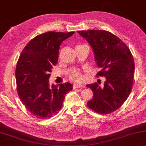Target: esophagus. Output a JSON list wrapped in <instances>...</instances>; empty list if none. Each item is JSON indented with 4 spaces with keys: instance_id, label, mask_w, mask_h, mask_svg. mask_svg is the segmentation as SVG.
<instances>
[{
    "instance_id": "34e87169",
    "label": "esophagus",
    "mask_w": 146,
    "mask_h": 146,
    "mask_svg": "<svg viewBox=\"0 0 146 146\" xmlns=\"http://www.w3.org/2000/svg\"><path fill=\"white\" fill-rule=\"evenodd\" d=\"M83 85L82 84H73V88H82Z\"/></svg>"
}]
</instances>
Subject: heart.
I'll use <instances>...</instances> for the list:
<instances>
[{
    "mask_svg": "<svg viewBox=\"0 0 146 146\" xmlns=\"http://www.w3.org/2000/svg\"><path fill=\"white\" fill-rule=\"evenodd\" d=\"M70 78L71 80L75 82H80L83 79V75L80 71H75L71 75Z\"/></svg>",
    "mask_w": 146,
    "mask_h": 146,
    "instance_id": "b5f03b06",
    "label": "heart"
}]
</instances>
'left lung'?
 <instances>
[{
    "label": "left lung",
    "instance_id": "8db88e82",
    "mask_svg": "<svg viewBox=\"0 0 146 146\" xmlns=\"http://www.w3.org/2000/svg\"><path fill=\"white\" fill-rule=\"evenodd\" d=\"M90 43L95 61L101 70L98 75L105 77L103 86L88 84L94 96L88 106L100 114H108L121 106L130 94L133 82L135 62L129 47L111 32L101 30L78 31Z\"/></svg>",
    "mask_w": 146,
    "mask_h": 146
}]
</instances>
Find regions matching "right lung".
<instances>
[{
  "instance_id": "1",
  "label": "right lung",
  "mask_w": 146,
  "mask_h": 146,
  "mask_svg": "<svg viewBox=\"0 0 146 146\" xmlns=\"http://www.w3.org/2000/svg\"><path fill=\"white\" fill-rule=\"evenodd\" d=\"M74 32H47L36 36L21 53L15 69L18 96L25 108L39 119H48L60 110L69 82L49 84L50 72L58 60L60 45Z\"/></svg>"
}]
</instances>
